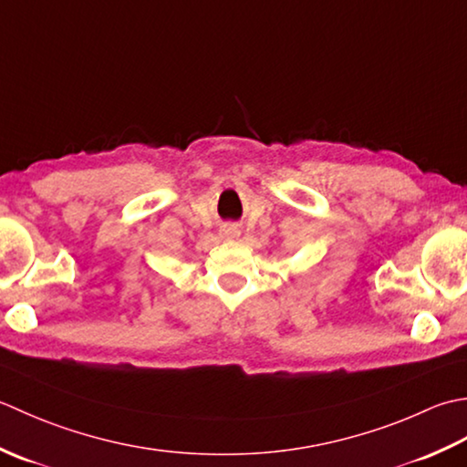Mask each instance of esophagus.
<instances>
[{
  "label": "esophagus",
  "mask_w": 467,
  "mask_h": 467,
  "mask_svg": "<svg viewBox=\"0 0 467 467\" xmlns=\"http://www.w3.org/2000/svg\"><path fill=\"white\" fill-rule=\"evenodd\" d=\"M220 235L223 240H235V237H240V230H237L235 225H223L220 230Z\"/></svg>",
  "instance_id": "1"
}]
</instances>
